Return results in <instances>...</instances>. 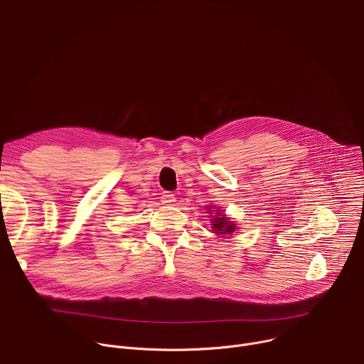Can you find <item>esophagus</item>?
<instances>
[{"label":"esophagus","mask_w":364,"mask_h":364,"mask_svg":"<svg viewBox=\"0 0 364 364\" xmlns=\"http://www.w3.org/2000/svg\"><path fill=\"white\" fill-rule=\"evenodd\" d=\"M175 200H176V198H175V195L172 192L165 191L164 193H161V203H164L165 205H172Z\"/></svg>","instance_id":"34e87169"}]
</instances>
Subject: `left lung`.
<instances>
[{"label":"left lung","mask_w":364,"mask_h":364,"mask_svg":"<svg viewBox=\"0 0 364 364\" xmlns=\"http://www.w3.org/2000/svg\"><path fill=\"white\" fill-rule=\"evenodd\" d=\"M220 214V213H218ZM213 228H214V231L217 232V234H225V232H232L234 230H235V225L231 223V221H228V218L227 217H224V215H217L214 220H213Z\"/></svg>","instance_id":"left-lung-1"}]
</instances>
